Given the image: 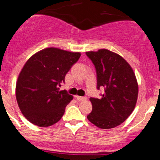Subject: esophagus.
I'll use <instances>...</instances> for the list:
<instances>
[{
	"label": "esophagus",
	"instance_id": "obj_1",
	"mask_svg": "<svg viewBox=\"0 0 160 160\" xmlns=\"http://www.w3.org/2000/svg\"><path fill=\"white\" fill-rule=\"evenodd\" d=\"M76 98H77V99L79 100V101H82V100H87V97H85V96H76Z\"/></svg>",
	"mask_w": 160,
	"mask_h": 160
}]
</instances>
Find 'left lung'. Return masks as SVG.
I'll use <instances>...</instances> for the list:
<instances>
[{
	"label": "left lung",
	"mask_w": 160,
	"mask_h": 160,
	"mask_svg": "<svg viewBox=\"0 0 160 160\" xmlns=\"http://www.w3.org/2000/svg\"><path fill=\"white\" fill-rule=\"evenodd\" d=\"M96 71L97 89L104 88L101 98H90L92 110L88 119L102 129L121 124L132 114L138 97V83L126 60L108 49L87 52Z\"/></svg>",
	"instance_id": "1"
}]
</instances>
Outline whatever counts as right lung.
I'll list each match as a JSON object with an SVG mask.
<instances>
[{"label": "right lung", "mask_w": 160, "mask_h": 160, "mask_svg": "<svg viewBox=\"0 0 160 160\" xmlns=\"http://www.w3.org/2000/svg\"><path fill=\"white\" fill-rule=\"evenodd\" d=\"M80 57V52L48 48L35 53L25 63L17 79L16 97L30 123L44 128L61 119L72 96L60 91V84Z\"/></svg>", "instance_id": "obj_1"}]
</instances>
